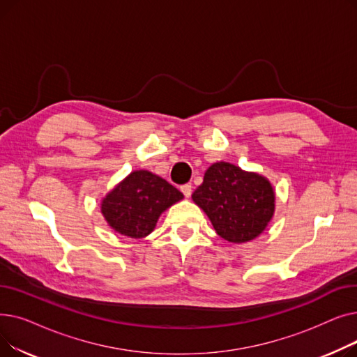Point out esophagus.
<instances>
[{"instance_id": "34e87169", "label": "esophagus", "mask_w": 357, "mask_h": 357, "mask_svg": "<svg viewBox=\"0 0 357 357\" xmlns=\"http://www.w3.org/2000/svg\"><path fill=\"white\" fill-rule=\"evenodd\" d=\"M181 191H182V194H183L186 198H190L191 194H192V186H191V183L182 185V186H181Z\"/></svg>"}]
</instances>
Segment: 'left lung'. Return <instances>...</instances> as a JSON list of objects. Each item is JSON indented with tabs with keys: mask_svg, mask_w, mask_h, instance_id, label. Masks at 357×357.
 <instances>
[{
	"mask_svg": "<svg viewBox=\"0 0 357 357\" xmlns=\"http://www.w3.org/2000/svg\"><path fill=\"white\" fill-rule=\"evenodd\" d=\"M275 198L268 178L229 162L213 163L192 194L217 234L230 243H246L264 233L275 214Z\"/></svg>",
	"mask_w": 357,
	"mask_h": 357,
	"instance_id": "1",
	"label": "left lung"
}]
</instances>
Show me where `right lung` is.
<instances>
[{
  "label": "right lung",
  "mask_w": 357,
  "mask_h": 357,
  "mask_svg": "<svg viewBox=\"0 0 357 357\" xmlns=\"http://www.w3.org/2000/svg\"><path fill=\"white\" fill-rule=\"evenodd\" d=\"M182 198L183 194L174 185L140 169L128 174L101 199V214L119 234L142 238L155 230L162 213Z\"/></svg>",
  "instance_id": "1"
}]
</instances>
